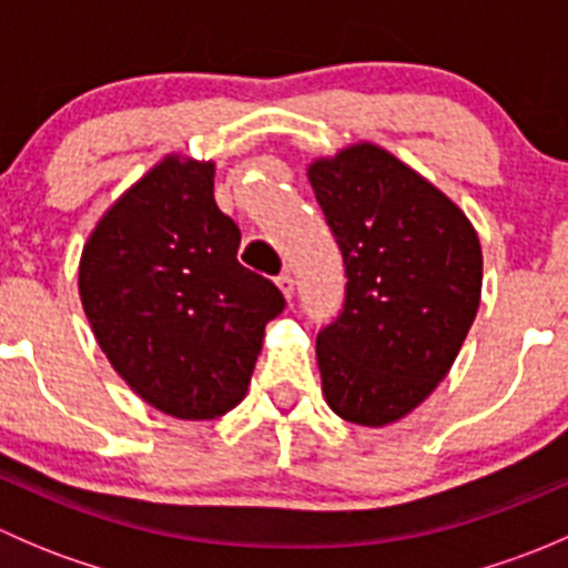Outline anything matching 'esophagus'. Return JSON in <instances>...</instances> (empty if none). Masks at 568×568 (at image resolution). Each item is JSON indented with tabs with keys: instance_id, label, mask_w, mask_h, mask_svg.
<instances>
[{
	"instance_id": "esophagus-1",
	"label": "esophagus",
	"mask_w": 568,
	"mask_h": 568,
	"mask_svg": "<svg viewBox=\"0 0 568 568\" xmlns=\"http://www.w3.org/2000/svg\"><path fill=\"white\" fill-rule=\"evenodd\" d=\"M277 288L283 291L285 300L291 302V296H294V277H291V274H280V277H277Z\"/></svg>"
}]
</instances>
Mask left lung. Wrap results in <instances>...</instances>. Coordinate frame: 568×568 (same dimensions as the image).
Wrapping results in <instances>:
<instances>
[{
	"mask_svg": "<svg viewBox=\"0 0 568 568\" xmlns=\"http://www.w3.org/2000/svg\"><path fill=\"white\" fill-rule=\"evenodd\" d=\"M346 263V305L318 332L321 390L337 417L398 423L448 376L480 305L484 255L467 214L376 142L307 164Z\"/></svg>",
	"mask_w": 568,
	"mask_h": 568,
	"instance_id": "1",
	"label": "left lung"
}]
</instances>
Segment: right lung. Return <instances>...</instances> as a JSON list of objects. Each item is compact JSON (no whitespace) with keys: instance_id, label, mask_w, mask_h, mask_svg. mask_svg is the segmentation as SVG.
<instances>
[{"instance_id":"right-lung-1","label":"right lung","mask_w":568,"mask_h":568,"mask_svg":"<svg viewBox=\"0 0 568 568\" xmlns=\"http://www.w3.org/2000/svg\"><path fill=\"white\" fill-rule=\"evenodd\" d=\"M216 164L168 153L101 214L79 257V300L101 352L142 400L214 420L247 395L263 329L285 307L236 261Z\"/></svg>"}]
</instances>
